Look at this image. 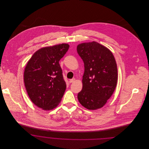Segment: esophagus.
<instances>
[{"mask_svg":"<svg viewBox=\"0 0 149 149\" xmlns=\"http://www.w3.org/2000/svg\"><path fill=\"white\" fill-rule=\"evenodd\" d=\"M75 78H73V79H70V80H69V83H74V82L75 81Z\"/></svg>","mask_w":149,"mask_h":149,"instance_id":"obj_1","label":"esophagus"}]
</instances>
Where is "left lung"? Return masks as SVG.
Here are the masks:
<instances>
[{
    "label": "left lung",
    "mask_w": 149,
    "mask_h": 149,
    "mask_svg": "<svg viewBox=\"0 0 149 149\" xmlns=\"http://www.w3.org/2000/svg\"><path fill=\"white\" fill-rule=\"evenodd\" d=\"M77 52L84 64L82 90L78 93L80 103L89 110L104 106L113 94L118 79L113 54L99 43H80Z\"/></svg>",
    "instance_id": "8db88e82"
}]
</instances>
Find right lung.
<instances>
[{
  "label": "right lung",
  "instance_id": "right-lung-1",
  "mask_svg": "<svg viewBox=\"0 0 149 149\" xmlns=\"http://www.w3.org/2000/svg\"><path fill=\"white\" fill-rule=\"evenodd\" d=\"M69 48L67 43L43 47L29 60L24 72V83L31 101L45 111L60 103L66 84L59 61Z\"/></svg>",
  "mask_w": 149,
  "mask_h": 149
}]
</instances>
